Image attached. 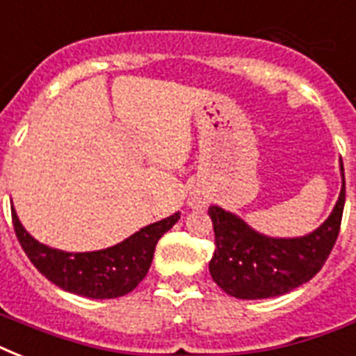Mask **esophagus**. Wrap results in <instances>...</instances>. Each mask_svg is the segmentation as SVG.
<instances>
[{
    "label": "esophagus",
    "mask_w": 356,
    "mask_h": 356,
    "mask_svg": "<svg viewBox=\"0 0 356 356\" xmlns=\"http://www.w3.org/2000/svg\"><path fill=\"white\" fill-rule=\"evenodd\" d=\"M207 201L203 200V197H194V200L190 201V205L192 207H205Z\"/></svg>",
    "instance_id": "1"
}]
</instances>
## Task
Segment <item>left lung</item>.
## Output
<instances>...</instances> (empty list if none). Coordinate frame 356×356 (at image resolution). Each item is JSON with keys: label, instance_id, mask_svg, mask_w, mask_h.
I'll use <instances>...</instances> for the list:
<instances>
[{"label": "left lung", "instance_id": "1", "mask_svg": "<svg viewBox=\"0 0 356 356\" xmlns=\"http://www.w3.org/2000/svg\"><path fill=\"white\" fill-rule=\"evenodd\" d=\"M331 216L312 233L299 238H273L254 231L242 218L212 205L214 254L209 262L212 279L238 299H266L288 293L309 282L321 270L337 243L346 203V179Z\"/></svg>", "mask_w": 356, "mask_h": 356}]
</instances>
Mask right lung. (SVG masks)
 Here are the masks:
<instances>
[{
  "label": "right lung",
  "instance_id": "add662e5",
  "mask_svg": "<svg viewBox=\"0 0 356 356\" xmlns=\"http://www.w3.org/2000/svg\"><path fill=\"white\" fill-rule=\"evenodd\" d=\"M10 211L14 233L36 270L66 292L92 299H114L133 292L149 271L159 238L181 218V212H175L173 216L140 229L113 248L68 253L35 240L19 223L14 207Z\"/></svg>",
  "mask_w": 356,
  "mask_h": 356
}]
</instances>
